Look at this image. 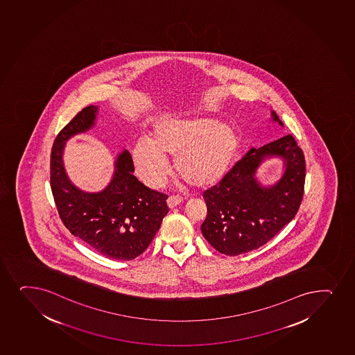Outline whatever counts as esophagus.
<instances>
[{
    "label": "esophagus",
    "instance_id": "1",
    "mask_svg": "<svg viewBox=\"0 0 355 355\" xmlns=\"http://www.w3.org/2000/svg\"><path fill=\"white\" fill-rule=\"evenodd\" d=\"M182 202H183V198L180 197V196H170L168 200H166L168 207H170V209H173V207H177V205H180Z\"/></svg>",
    "mask_w": 355,
    "mask_h": 355
}]
</instances>
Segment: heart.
Masks as SVG:
<instances>
[{
  "instance_id": "b5f03b06",
  "label": "heart",
  "mask_w": 355,
  "mask_h": 355,
  "mask_svg": "<svg viewBox=\"0 0 355 355\" xmlns=\"http://www.w3.org/2000/svg\"><path fill=\"white\" fill-rule=\"evenodd\" d=\"M235 130L209 116L172 118L155 125L150 141L139 139L132 160L140 180L160 187L170 173L168 155L182 180L196 187H210L227 175L239 151Z\"/></svg>"
}]
</instances>
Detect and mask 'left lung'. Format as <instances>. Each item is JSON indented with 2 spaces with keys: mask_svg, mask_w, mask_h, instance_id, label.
I'll return each instance as SVG.
<instances>
[{
  "mask_svg": "<svg viewBox=\"0 0 355 355\" xmlns=\"http://www.w3.org/2000/svg\"><path fill=\"white\" fill-rule=\"evenodd\" d=\"M271 121L282 126L276 112ZM281 159L283 173L263 184L258 168L269 159ZM306 162L291 135L249 151L217 185L204 192L207 215L200 230L216 250L229 256L259 249L294 218L302 200Z\"/></svg>",
  "mask_w": 355,
  "mask_h": 355,
  "instance_id": "left-lung-1",
  "label": "left lung"
}]
</instances>
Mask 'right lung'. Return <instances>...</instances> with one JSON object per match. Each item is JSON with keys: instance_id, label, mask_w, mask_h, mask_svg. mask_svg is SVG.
<instances>
[{"instance_id": "right-lung-1", "label": "right lung", "mask_w": 355, "mask_h": 355, "mask_svg": "<svg viewBox=\"0 0 355 355\" xmlns=\"http://www.w3.org/2000/svg\"><path fill=\"white\" fill-rule=\"evenodd\" d=\"M99 106L79 112L56 137L51 155V187L64 227L73 236L112 259L130 261L148 249L164 217L168 196L153 191L137 180L128 150L114 159L106 187L87 192L69 180L64 164L68 140L94 128Z\"/></svg>"}]
</instances>
